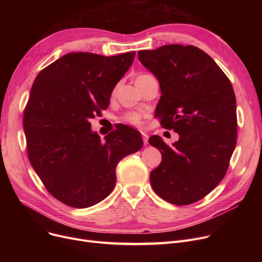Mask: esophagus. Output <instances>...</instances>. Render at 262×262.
<instances>
[{
  "instance_id": "1",
  "label": "esophagus",
  "mask_w": 262,
  "mask_h": 262,
  "mask_svg": "<svg viewBox=\"0 0 262 262\" xmlns=\"http://www.w3.org/2000/svg\"><path fill=\"white\" fill-rule=\"evenodd\" d=\"M141 135H142V139H143L144 145H147L148 144V137H147V135L144 134V133H141Z\"/></svg>"
}]
</instances>
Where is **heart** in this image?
Here are the masks:
<instances>
[{
    "label": "heart",
    "mask_w": 262,
    "mask_h": 262,
    "mask_svg": "<svg viewBox=\"0 0 262 262\" xmlns=\"http://www.w3.org/2000/svg\"><path fill=\"white\" fill-rule=\"evenodd\" d=\"M150 75H148V74L138 75L136 78V84H139V82L145 80ZM123 121L128 123V124H132V125H135V126H140L142 124V116L140 114H137V113H128L126 115H124Z\"/></svg>",
    "instance_id": "obj_1"
}]
</instances>
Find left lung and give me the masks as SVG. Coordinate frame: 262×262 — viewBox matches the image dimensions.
<instances>
[{"mask_svg":"<svg viewBox=\"0 0 262 262\" xmlns=\"http://www.w3.org/2000/svg\"><path fill=\"white\" fill-rule=\"evenodd\" d=\"M140 62L159 81L155 116L180 139L172 146L148 139L162 155L150 172L155 193L171 204L195 203L220 184L237 143L236 96L215 61L193 46L168 45L139 51Z\"/></svg>","mask_w":262,"mask_h":262,"instance_id":"obj_1","label":"left lung"}]
</instances>
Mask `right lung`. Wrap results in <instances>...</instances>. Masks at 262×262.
<instances>
[{
	"instance_id": "obj_1",
	"label": "right lung",
	"mask_w": 262,
	"mask_h": 262,
	"mask_svg": "<svg viewBox=\"0 0 262 262\" xmlns=\"http://www.w3.org/2000/svg\"><path fill=\"white\" fill-rule=\"evenodd\" d=\"M135 54L69 53L34 81L23 117L27 155L47 190L70 207L87 208L107 198L119 161L143 145L140 133L123 124L102 141L90 123L108 107Z\"/></svg>"
}]
</instances>
